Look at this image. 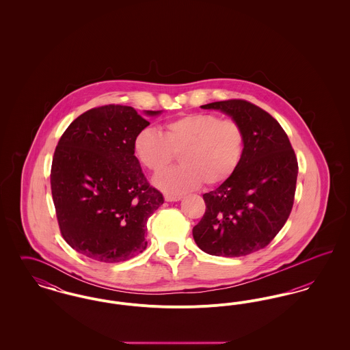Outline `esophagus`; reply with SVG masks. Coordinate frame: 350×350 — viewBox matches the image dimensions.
Wrapping results in <instances>:
<instances>
[{
	"label": "esophagus",
	"mask_w": 350,
	"mask_h": 350,
	"mask_svg": "<svg viewBox=\"0 0 350 350\" xmlns=\"http://www.w3.org/2000/svg\"><path fill=\"white\" fill-rule=\"evenodd\" d=\"M164 198H165L167 202H177V200H183L181 196H173V194H165Z\"/></svg>",
	"instance_id": "obj_1"
}]
</instances>
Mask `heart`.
Here are the masks:
<instances>
[{
    "mask_svg": "<svg viewBox=\"0 0 350 350\" xmlns=\"http://www.w3.org/2000/svg\"><path fill=\"white\" fill-rule=\"evenodd\" d=\"M245 133L233 119L194 113L172 119L163 131L143 129L133 137L137 161L152 173H160L180 154L181 167L154 178L156 186L172 194L217 186L231 178L241 163Z\"/></svg>",
    "mask_w": 350,
    "mask_h": 350,
    "instance_id": "b5f03b06",
    "label": "heart"
}]
</instances>
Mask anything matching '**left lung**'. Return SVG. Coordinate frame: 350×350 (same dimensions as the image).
I'll use <instances>...</instances> for the list:
<instances>
[{"mask_svg": "<svg viewBox=\"0 0 350 350\" xmlns=\"http://www.w3.org/2000/svg\"><path fill=\"white\" fill-rule=\"evenodd\" d=\"M200 107L220 110L240 123L245 148L232 177L203 194L206 213L193 228V237L208 254L247 256L267 247L288 219L298 160L281 124L261 107L244 100Z\"/></svg>", "mask_w": 350, "mask_h": 350, "instance_id": "1", "label": "left lung"}]
</instances>
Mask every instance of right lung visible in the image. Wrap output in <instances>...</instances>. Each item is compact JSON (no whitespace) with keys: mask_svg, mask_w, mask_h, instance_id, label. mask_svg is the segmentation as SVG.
<instances>
[{"mask_svg":"<svg viewBox=\"0 0 350 350\" xmlns=\"http://www.w3.org/2000/svg\"><path fill=\"white\" fill-rule=\"evenodd\" d=\"M148 124L131 106L105 105L76 118L57 143L51 191L59 228L90 260L122 262L147 248V220L164 203L133 153Z\"/></svg>","mask_w":350,"mask_h":350,"instance_id":"right-lung-1","label":"right lung"}]
</instances>
